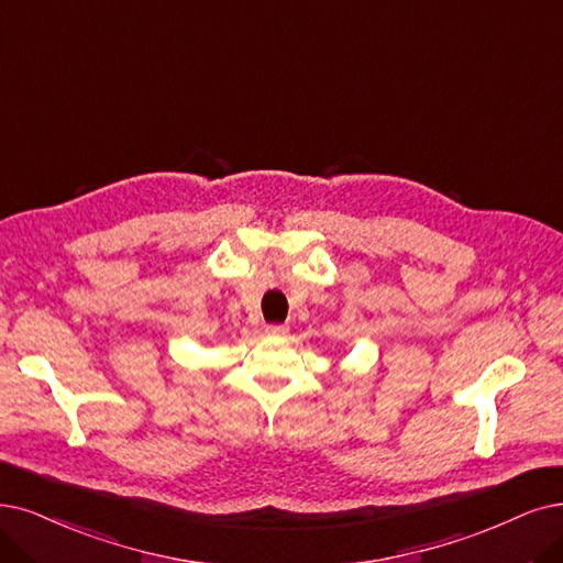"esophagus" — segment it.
Here are the masks:
<instances>
[{"label":"esophagus","mask_w":563,"mask_h":563,"mask_svg":"<svg viewBox=\"0 0 563 563\" xmlns=\"http://www.w3.org/2000/svg\"><path fill=\"white\" fill-rule=\"evenodd\" d=\"M287 331H289V329H287L285 324H268V327H266V334H268V336H285Z\"/></svg>","instance_id":"esophagus-1"}]
</instances>
